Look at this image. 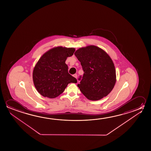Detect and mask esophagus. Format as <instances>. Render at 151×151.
<instances>
[{"label": "esophagus", "instance_id": "esophagus-1", "mask_svg": "<svg viewBox=\"0 0 151 151\" xmlns=\"http://www.w3.org/2000/svg\"><path fill=\"white\" fill-rule=\"evenodd\" d=\"M73 76L75 78H76L77 79V75L76 74H75L73 75Z\"/></svg>", "mask_w": 151, "mask_h": 151}]
</instances>
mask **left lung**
<instances>
[{
    "mask_svg": "<svg viewBox=\"0 0 151 151\" xmlns=\"http://www.w3.org/2000/svg\"><path fill=\"white\" fill-rule=\"evenodd\" d=\"M84 71L77 86L87 99H101L111 91L116 83L114 63L106 52L95 46L81 48L74 53Z\"/></svg>",
    "mask_w": 151,
    "mask_h": 151,
    "instance_id": "8db88e82",
    "label": "left lung"
}]
</instances>
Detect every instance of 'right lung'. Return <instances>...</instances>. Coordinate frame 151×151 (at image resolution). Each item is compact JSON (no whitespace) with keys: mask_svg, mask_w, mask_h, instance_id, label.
Wrapping results in <instances>:
<instances>
[{"mask_svg":"<svg viewBox=\"0 0 151 151\" xmlns=\"http://www.w3.org/2000/svg\"><path fill=\"white\" fill-rule=\"evenodd\" d=\"M74 48L55 47L42 55L33 70L34 84L44 97L54 99L64 91L67 85L76 83L77 79L69 74L65 61L72 56Z\"/></svg>","mask_w":151,"mask_h":151,"instance_id":"obj_1","label":"right lung"}]
</instances>
